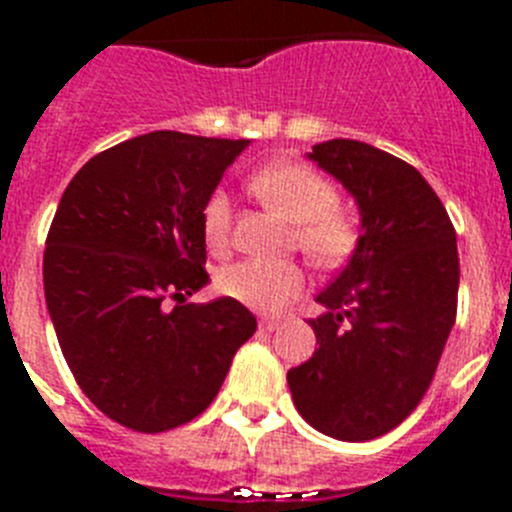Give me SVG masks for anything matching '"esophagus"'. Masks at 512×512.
<instances>
[{
  "label": "esophagus",
  "mask_w": 512,
  "mask_h": 512,
  "mask_svg": "<svg viewBox=\"0 0 512 512\" xmlns=\"http://www.w3.org/2000/svg\"><path fill=\"white\" fill-rule=\"evenodd\" d=\"M259 328L261 330H277L279 328V320L277 318H261L259 320Z\"/></svg>",
  "instance_id": "1"
}]
</instances>
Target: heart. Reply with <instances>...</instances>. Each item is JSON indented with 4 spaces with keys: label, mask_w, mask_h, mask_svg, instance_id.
I'll use <instances>...</instances> for the list:
<instances>
[{
    "label": "heart",
    "mask_w": 512,
    "mask_h": 512,
    "mask_svg": "<svg viewBox=\"0 0 512 512\" xmlns=\"http://www.w3.org/2000/svg\"><path fill=\"white\" fill-rule=\"evenodd\" d=\"M251 192L266 207L295 223V243L318 269H338L359 243L354 217L338 207L336 184L300 161H274L253 171ZM207 246L223 251L233 228L230 197L217 189L202 210ZM220 292L251 310L279 312L305 292V271L295 261L248 259L220 274Z\"/></svg>",
    "instance_id": "obj_1"
}]
</instances>
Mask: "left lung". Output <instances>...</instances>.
<instances>
[{"instance_id": "1", "label": "left lung", "mask_w": 512, "mask_h": 512, "mask_svg": "<svg viewBox=\"0 0 512 512\" xmlns=\"http://www.w3.org/2000/svg\"><path fill=\"white\" fill-rule=\"evenodd\" d=\"M359 205L351 261L318 295L320 346L287 372L302 418L325 436L372 441L431 387L456 320L459 253L446 207L415 166L361 140L307 153Z\"/></svg>"}]
</instances>
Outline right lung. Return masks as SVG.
Wrapping results in <instances>:
<instances>
[{
  "instance_id": "right-lung-1",
  "label": "right lung",
  "mask_w": 512,
  "mask_h": 512,
  "mask_svg": "<svg viewBox=\"0 0 512 512\" xmlns=\"http://www.w3.org/2000/svg\"><path fill=\"white\" fill-rule=\"evenodd\" d=\"M248 140L156 130L89 158L43 256L45 302L81 392L138 433L207 410L256 318L210 282L202 210Z\"/></svg>"
}]
</instances>
